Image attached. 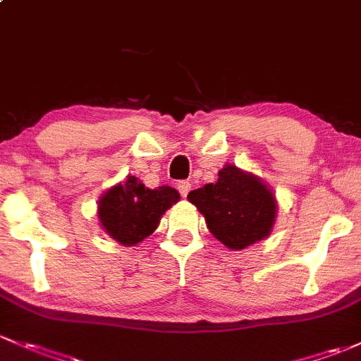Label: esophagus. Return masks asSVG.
<instances>
[{
	"label": "esophagus",
	"mask_w": 361,
	"mask_h": 361,
	"mask_svg": "<svg viewBox=\"0 0 361 361\" xmlns=\"http://www.w3.org/2000/svg\"><path fill=\"white\" fill-rule=\"evenodd\" d=\"M190 188H192L190 181H180V183H178V192L181 193V197H187L188 192H190Z\"/></svg>",
	"instance_id": "obj_1"
}]
</instances>
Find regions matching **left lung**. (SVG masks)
I'll return each instance as SVG.
<instances>
[{"label":"left lung","mask_w":361,"mask_h":361,"mask_svg":"<svg viewBox=\"0 0 361 361\" xmlns=\"http://www.w3.org/2000/svg\"><path fill=\"white\" fill-rule=\"evenodd\" d=\"M188 200L204 214L207 228L221 244L240 250L271 233L276 200L261 178L226 164L216 183L192 190Z\"/></svg>","instance_id":"left-lung-1"}]
</instances>
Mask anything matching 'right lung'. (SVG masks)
<instances>
[{
  "label": "right lung",
  "instance_id": "obj_1",
  "mask_svg": "<svg viewBox=\"0 0 361 361\" xmlns=\"http://www.w3.org/2000/svg\"><path fill=\"white\" fill-rule=\"evenodd\" d=\"M180 200L171 187L147 188L138 178L128 176L124 183L109 188L98 200L102 228L123 245H136L155 231L162 214Z\"/></svg>",
  "mask_w": 361,
  "mask_h": 361
}]
</instances>
